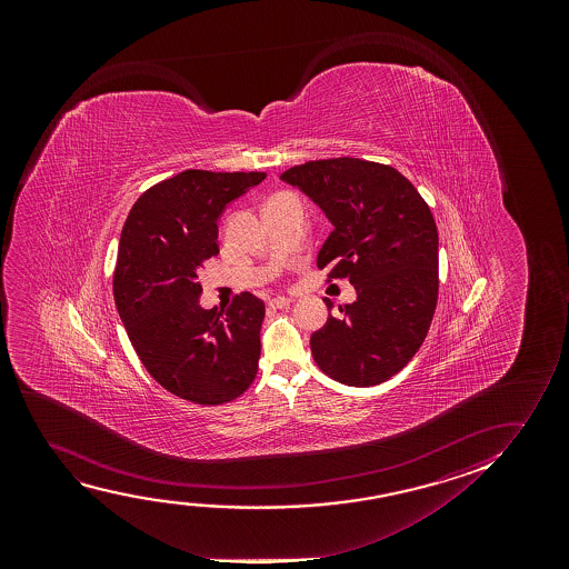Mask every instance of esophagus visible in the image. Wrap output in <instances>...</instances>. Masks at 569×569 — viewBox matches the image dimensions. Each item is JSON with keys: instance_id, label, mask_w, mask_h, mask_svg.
I'll return each mask as SVG.
<instances>
[{"instance_id": "obj_1", "label": "esophagus", "mask_w": 569, "mask_h": 569, "mask_svg": "<svg viewBox=\"0 0 569 569\" xmlns=\"http://www.w3.org/2000/svg\"><path fill=\"white\" fill-rule=\"evenodd\" d=\"M289 303H291V299H288V297H273V299L268 301V307L270 309H286V307H289Z\"/></svg>"}]
</instances>
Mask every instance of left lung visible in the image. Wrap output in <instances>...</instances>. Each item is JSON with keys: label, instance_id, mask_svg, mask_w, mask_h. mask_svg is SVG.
Segmentation results:
<instances>
[{"label": "left lung", "instance_id": "left-lung-1", "mask_svg": "<svg viewBox=\"0 0 569 569\" xmlns=\"http://www.w3.org/2000/svg\"><path fill=\"white\" fill-rule=\"evenodd\" d=\"M280 179L335 226L317 266L358 293L312 332V358L348 387L389 381L420 350L436 312L439 234L428 203L397 169L356 157L297 164Z\"/></svg>", "mask_w": 569, "mask_h": 569}]
</instances>
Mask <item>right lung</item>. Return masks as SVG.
I'll list each match as a JSON object with an SVG mask.
<instances>
[{
  "instance_id": "1",
  "label": "right lung",
  "mask_w": 569,
  "mask_h": 569,
  "mask_svg": "<svg viewBox=\"0 0 569 569\" xmlns=\"http://www.w3.org/2000/svg\"><path fill=\"white\" fill-rule=\"evenodd\" d=\"M266 172H179L149 188L128 213L114 270V301L133 350L163 389L218 406L249 389L260 359L262 299L242 291L202 309L198 270L216 257L218 219Z\"/></svg>"
}]
</instances>
